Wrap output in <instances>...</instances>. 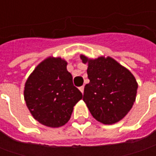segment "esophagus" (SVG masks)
<instances>
[{
  "mask_svg": "<svg viewBox=\"0 0 156 156\" xmlns=\"http://www.w3.org/2000/svg\"><path fill=\"white\" fill-rule=\"evenodd\" d=\"M79 89H80V91H81V93L83 94V92H84V86H81V87H79Z\"/></svg>",
  "mask_w": 156,
  "mask_h": 156,
  "instance_id": "obj_1",
  "label": "esophagus"
}]
</instances>
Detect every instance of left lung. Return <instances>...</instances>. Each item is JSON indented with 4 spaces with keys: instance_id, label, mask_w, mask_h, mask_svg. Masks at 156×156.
<instances>
[{
    "instance_id": "obj_1",
    "label": "left lung",
    "mask_w": 156,
    "mask_h": 156,
    "mask_svg": "<svg viewBox=\"0 0 156 156\" xmlns=\"http://www.w3.org/2000/svg\"><path fill=\"white\" fill-rule=\"evenodd\" d=\"M87 63L89 82L85 85L83 101L93 117L103 124L121 121L135 102L137 82L126 68L111 57L90 60L81 55Z\"/></svg>"
}]
</instances>
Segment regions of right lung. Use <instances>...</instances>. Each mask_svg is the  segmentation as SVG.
I'll return each mask as SVG.
<instances>
[{
  "label": "right lung",
  "instance_id": "add662e5",
  "mask_svg": "<svg viewBox=\"0 0 156 156\" xmlns=\"http://www.w3.org/2000/svg\"><path fill=\"white\" fill-rule=\"evenodd\" d=\"M67 64L62 58L48 57L35 68L25 84L27 108L36 121L47 127L65 125L74 106L82 98L81 91L73 84Z\"/></svg>",
  "mask_w": 156,
  "mask_h": 156
}]
</instances>
